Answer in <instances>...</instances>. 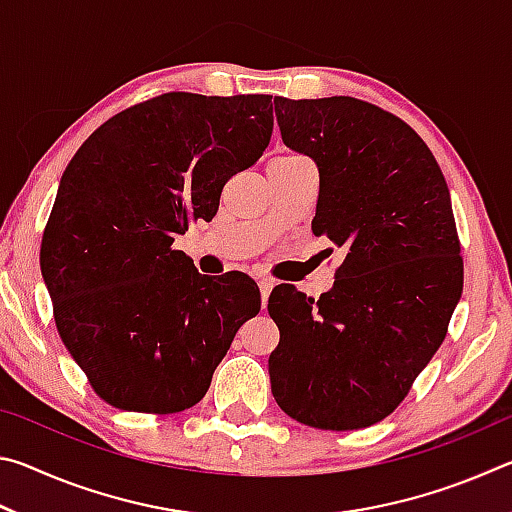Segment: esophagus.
<instances>
[{"label":"esophagus","mask_w":512,"mask_h":512,"mask_svg":"<svg viewBox=\"0 0 512 512\" xmlns=\"http://www.w3.org/2000/svg\"><path fill=\"white\" fill-rule=\"evenodd\" d=\"M257 284H259V293H262V305L266 307V300H268V296H271V291H273V280H268V277H259Z\"/></svg>","instance_id":"obj_1"}]
</instances>
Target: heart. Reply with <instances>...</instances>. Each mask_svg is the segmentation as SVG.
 I'll return each mask as SVG.
<instances>
[{
  "label": "heart",
  "mask_w": 512,
  "mask_h": 512,
  "mask_svg": "<svg viewBox=\"0 0 512 512\" xmlns=\"http://www.w3.org/2000/svg\"><path fill=\"white\" fill-rule=\"evenodd\" d=\"M284 158H296V155H284Z\"/></svg>",
  "instance_id": "heart-1"
}]
</instances>
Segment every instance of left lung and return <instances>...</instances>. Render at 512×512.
I'll list each match as a JSON object with an SVG mask.
<instances>
[{"mask_svg":"<svg viewBox=\"0 0 512 512\" xmlns=\"http://www.w3.org/2000/svg\"><path fill=\"white\" fill-rule=\"evenodd\" d=\"M282 142L316 162L314 235L345 250L318 300L268 298L271 391L293 420L350 431L391 415L445 341L463 259L436 158L400 117L352 97H275Z\"/></svg>","mask_w":512,"mask_h":512,"instance_id":"left-lung-1","label":"left lung"}]
</instances>
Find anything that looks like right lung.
I'll list each match as a JSON object with an SVG mask.
<instances>
[{
	"label": "right lung",
	"instance_id": "right-lung-1",
	"mask_svg": "<svg viewBox=\"0 0 512 512\" xmlns=\"http://www.w3.org/2000/svg\"><path fill=\"white\" fill-rule=\"evenodd\" d=\"M271 94L169 92L101 124L67 164L40 248L60 339L101 400L178 413L203 400L237 329L259 314L248 275L210 280L176 235L262 158Z\"/></svg>",
	"mask_w": 512,
	"mask_h": 512
}]
</instances>
